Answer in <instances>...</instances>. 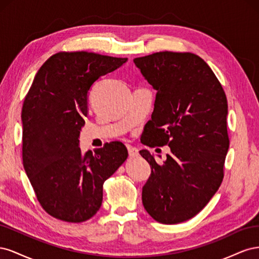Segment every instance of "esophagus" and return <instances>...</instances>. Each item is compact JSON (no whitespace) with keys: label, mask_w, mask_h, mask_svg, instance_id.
<instances>
[{"label":"esophagus","mask_w":259,"mask_h":259,"mask_svg":"<svg viewBox=\"0 0 259 259\" xmlns=\"http://www.w3.org/2000/svg\"><path fill=\"white\" fill-rule=\"evenodd\" d=\"M127 150H128V155L131 158H137L138 156V149L135 147H132V146H127Z\"/></svg>","instance_id":"esophagus-1"}]
</instances>
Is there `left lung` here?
Returning <instances> with one entry per match:
<instances>
[{"mask_svg": "<svg viewBox=\"0 0 259 259\" xmlns=\"http://www.w3.org/2000/svg\"><path fill=\"white\" fill-rule=\"evenodd\" d=\"M134 64L156 91L143 144L170 148L163 165L146 149L139 151L151 167L143 204L156 222L183 223L204 208L223 182L229 149L226 94L206 62L191 53H154Z\"/></svg>", "mask_w": 259, "mask_h": 259, "instance_id": "8db88e82", "label": "left lung"}]
</instances>
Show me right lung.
I'll use <instances>...</instances> for the list:
<instances>
[{"label":"right lung","instance_id":"add662e5","mask_svg":"<svg viewBox=\"0 0 259 259\" xmlns=\"http://www.w3.org/2000/svg\"><path fill=\"white\" fill-rule=\"evenodd\" d=\"M126 61L88 52L57 53L38 69L23 101V167L42 207L60 221L82 223L95 215L105 180L127 159L120 142L95 153L83 154L79 147L91 88Z\"/></svg>","mask_w":259,"mask_h":259}]
</instances>
